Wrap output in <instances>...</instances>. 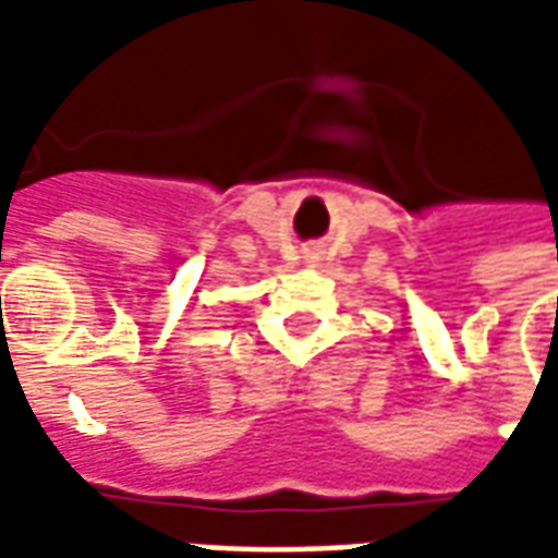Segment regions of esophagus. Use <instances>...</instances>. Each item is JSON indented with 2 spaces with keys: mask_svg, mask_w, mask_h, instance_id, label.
I'll list each match as a JSON object with an SVG mask.
<instances>
[{
  "mask_svg": "<svg viewBox=\"0 0 558 558\" xmlns=\"http://www.w3.org/2000/svg\"><path fill=\"white\" fill-rule=\"evenodd\" d=\"M307 254H314V251H307Z\"/></svg>",
  "mask_w": 558,
  "mask_h": 558,
  "instance_id": "esophagus-1",
  "label": "esophagus"
}]
</instances>
